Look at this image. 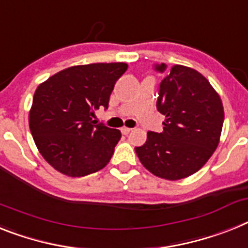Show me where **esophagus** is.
I'll return each instance as SVG.
<instances>
[{
	"instance_id": "34e87169",
	"label": "esophagus",
	"mask_w": 248,
	"mask_h": 248,
	"mask_svg": "<svg viewBox=\"0 0 248 248\" xmlns=\"http://www.w3.org/2000/svg\"><path fill=\"white\" fill-rule=\"evenodd\" d=\"M120 130H122V133H123V134H124V135H128L129 133L132 132V129H130V128H126V126H123V128L120 129Z\"/></svg>"
}]
</instances>
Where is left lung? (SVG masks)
Here are the masks:
<instances>
[{
	"label": "left lung",
	"instance_id": "1",
	"mask_svg": "<svg viewBox=\"0 0 248 248\" xmlns=\"http://www.w3.org/2000/svg\"><path fill=\"white\" fill-rule=\"evenodd\" d=\"M155 69L163 73L166 65ZM156 109L166 116L163 132H148L145 144L135 148V153L159 178H187L198 172L218 147L225 119L221 98L197 70L174 65L160 82Z\"/></svg>",
	"mask_w": 248,
	"mask_h": 248
}]
</instances>
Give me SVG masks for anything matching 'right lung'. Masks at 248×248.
I'll return each instance as SVG.
<instances>
[{
  "label": "right lung",
  "mask_w": 248,
  "mask_h": 248,
  "mask_svg": "<svg viewBox=\"0 0 248 248\" xmlns=\"http://www.w3.org/2000/svg\"><path fill=\"white\" fill-rule=\"evenodd\" d=\"M125 62H98L63 69L41 82L33 95L29 125L44 159L67 177H84L107 166L122 138L118 129L92 119L108 108Z\"/></svg>",
  "instance_id": "obj_1"
}]
</instances>
